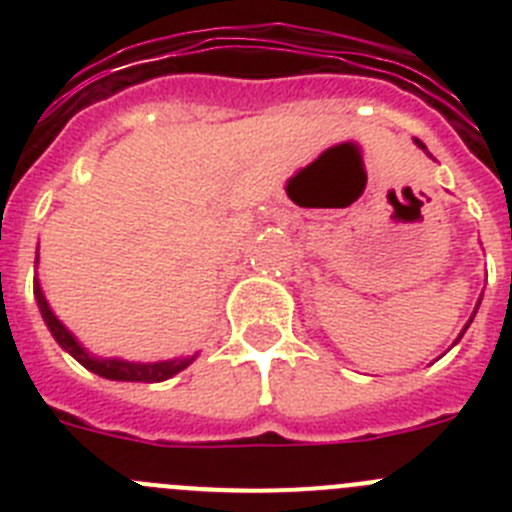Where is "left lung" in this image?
<instances>
[{
	"label": "left lung",
	"instance_id": "1",
	"mask_svg": "<svg viewBox=\"0 0 512 512\" xmlns=\"http://www.w3.org/2000/svg\"><path fill=\"white\" fill-rule=\"evenodd\" d=\"M415 143H418V146H420V148H425V146H423V143H420V140H415ZM472 318H474V315H472ZM469 323H472V320H469ZM469 323H467V328H469ZM461 336H464V333H461Z\"/></svg>",
	"mask_w": 512,
	"mask_h": 512
}]
</instances>
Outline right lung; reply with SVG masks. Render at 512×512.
Instances as JSON below:
<instances>
[{
    "label": "right lung",
    "instance_id": "1",
    "mask_svg": "<svg viewBox=\"0 0 512 512\" xmlns=\"http://www.w3.org/2000/svg\"><path fill=\"white\" fill-rule=\"evenodd\" d=\"M35 300H38L40 312H43V320L48 325V330L53 333V338L58 341V346L66 348L81 366H87L89 372L99 374L104 379H115V382H164V379L174 377L182 369H187L192 359H176V361H158V364H130V361H117V359H94L89 356L84 348L76 343V338L71 336L69 330L63 328L61 320L56 318L48 307L43 297V289H40L38 279H35Z\"/></svg>",
    "mask_w": 512,
    "mask_h": 512
}]
</instances>
